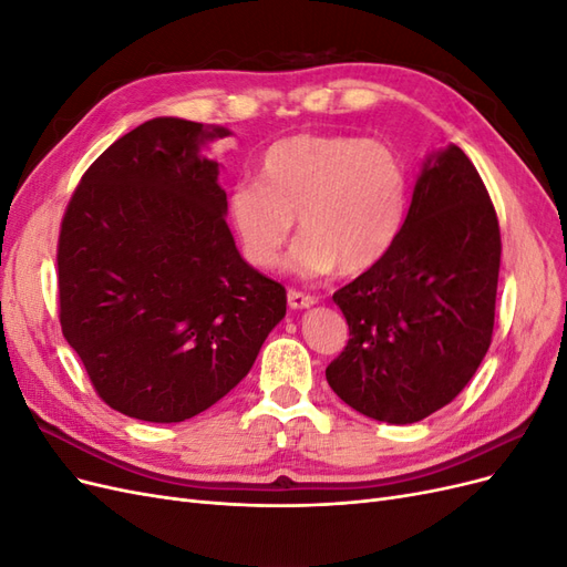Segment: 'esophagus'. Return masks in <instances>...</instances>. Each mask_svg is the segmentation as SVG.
Segmentation results:
<instances>
[{
    "mask_svg": "<svg viewBox=\"0 0 567 567\" xmlns=\"http://www.w3.org/2000/svg\"><path fill=\"white\" fill-rule=\"evenodd\" d=\"M315 302H317V298L310 296V293H302V290H296V288L288 290V307H290V310H305V307H312Z\"/></svg>",
    "mask_w": 567,
    "mask_h": 567,
    "instance_id": "esophagus-1",
    "label": "esophagus"
}]
</instances>
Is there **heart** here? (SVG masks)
<instances>
[{
    "instance_id": "obj_1",
    "label": "heart",
    "mask_w": 567,
    "mask_h": 567,
    "mask_svg": "<svg viewBox=\"0 0 567 567\" xmlns=\"http://www.w3.org/2000/svg\"><path fill=\"white\" fill-rule=\"evenodd\" d=\"M409 173L392 146L350 134H293L271 144L260 182L229 192V221L248 262L277 267L290 231L302 238L288 265L302 277L379 265L404 225Z\"/></svg>"
}]
</instances>
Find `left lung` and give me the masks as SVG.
Segmentation results:
<instances>
[{
	"instance_id": "left-lung-1",
	"label": "left lung",
	"mask_w": 567,
	"mask_h": 567,
	"mask_svg": "<svg viewBox=\"0 0 567 567\" xmlns=\"http://www.w3.org/2000/svg\"><path fill=\"white\" fill-rule=\"evenodd\" d=\"M502 262L499 219L458 146L427 158L398 241L333 302L350 340L326 367L338 398L375 421L447 406L483 362Z\"/></svg>"
}]
</instances>
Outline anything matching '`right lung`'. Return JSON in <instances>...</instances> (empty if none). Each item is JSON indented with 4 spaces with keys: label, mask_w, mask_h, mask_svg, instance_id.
Listing matches in <instances>:
<instances>
[{
    "label": "right lung",
    "mask_w": 567,
    "mask_h": 567,
    "mask_svg": "<svg viewBox=\"0 0 567 567\" xmlns=\"http://www.w3.org/2000/svg\"><path fill=\"white\" fill-rule=\"evenodd\" d=\"M229 130L153 117L82 175L59 234V319L96 394L120 414L179 423L250 371L286 315L227 227L219 163Z\"/></svg>",
    "instance_id": "1"
}]
</instances>
